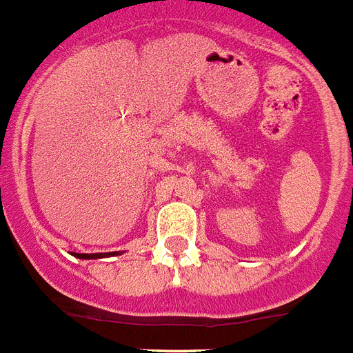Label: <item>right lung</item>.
Returning a JSON list of instances; mask_svg holds the SVG:
<instances>
[{"instance_id": "1", "label": "right lung", "mask_w": 353, "mask_h": 353, "mask_svg": "<svg viewBox=\"0 0 353 353\" xmlns=\"http://www.w3.org/2000/svg\"><path fill=\"white\" fill-rule=\"evenodd\" d=\"M77 256H79V259H102V256H105V254H102V253H97V254H85V253H75ZM109 254H120V253H117V251H114V253H109Z\"/></svg>"}]
</instances>
